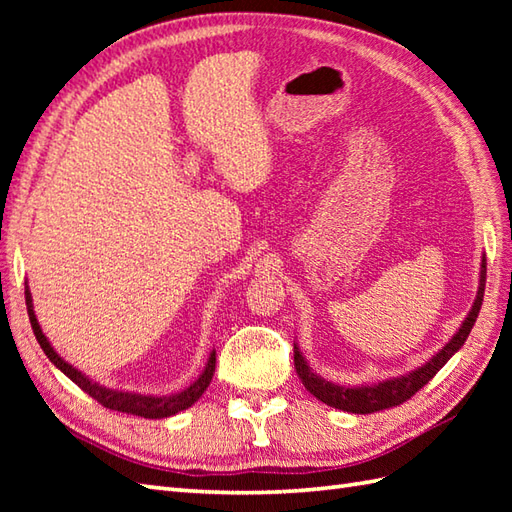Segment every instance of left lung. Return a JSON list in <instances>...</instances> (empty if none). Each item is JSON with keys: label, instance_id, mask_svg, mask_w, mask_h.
I'll use <instances>...</instances> for the list:
<instances>
[{"label": "left lung", "instance_id": "8db88e82", "mask_svg": "<svg viewBox=\"0 0 512 512\" xmlns=\"http://www.w3.org/2000/svg\"><path fill=\"white\" fill-rule=\"evenodd\" d=\"M484 286H486V257L482 255L480 286H477V295H475L473 306H471L469 314L464 317L460 328L455 330L451 339L444 343L431 358H427V361H424L420 367L411 369V372H405L400 376L378 380V383H363V385L332 383V380L323 378L314 372L310 363L306 361V356H303V352L299 350V345L295 343V367H297V374L301 378L303 387H306L312 396H317V400L325 402V405L347 411V413H374L380 409L396 407V405H400V402L409 400L418 389L427 385L444 365H447L449 358L460 350L466 339H469L477 314H480L482 301H484Z\"/></svg>", "mask_w": 512, "mask_h": 512}]
</instances>
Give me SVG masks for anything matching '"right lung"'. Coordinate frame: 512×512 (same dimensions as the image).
Instances as JSON below:
<instances>
[{
    "label": "right lung",
    "mask_w": 512,
    "mask_h": 512,
    "mask_svg": "<svg viewBox=\"0 0 512 512\" xmlns=\"http://www.w3.org/2000/svg\"><path fill=\"white\" fill-rule=\"evenodd\" d=\"M26 306H28V317H30L32 332H35L41 350H43V354L50 358V363L54 367H59L61 372L68 376L74 385H79L85 391V394H90L94 400H99L101 405L107 407V409L134 413V416L151 418V420L169 418V416H176L178 411L189 409L193 402L204 394L206 387L211 385V378L215 374V350H211L209 358H206V365L202 369V374L195 378L189 387H184L182 391H176V394H162L160 396V394H140V391H125V389L105 387L101 383H96L94 378L85 376L81 369H76L74 365H70L57 350H54L52 343L48 341V336L43 334L41 325L37 321L28 281H26Z\"/></svg>",
    "instance_id": "1"
}]
</instances>
